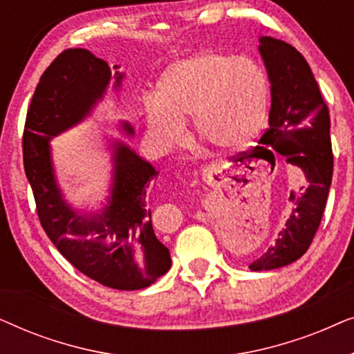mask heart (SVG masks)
<instances>
[{"instance_id": "obj_1", "label": "heart", "mask_w": 354, "mask_h": 354, "mask_svg": "<svg viewBox=\"0 0 354 354\" xmlns=\"http://www.w3.org/2000/svg\"><path fill=\"white\" fill-rule=\"evenodd\" d=\"M269 82L258 62L203 51L174 64L145 101L148 135L162 151L187 140L185 119L222 149H241L259 137L268 118Z\"/></svg>"}]
</instances>
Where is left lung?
Listing matches in <instances>:
<instances>
[{
  "label": "left lung",
  "instance_id": "1",
  "mask_svg": "<svg viewBox=\"0 0 354 354\" xmlns=\"http://www.w3.org/2000/svg\"><path fill=\"white\" fill-rule=\"evenodd\" d=\"M270 84L269 129L259 140L256 159L275 166L274 153L303 172L304 183L290 195L292 211L268 251L250 264L251 270H272L306 253L321 224L330 190L333 156L330 118L311 67L292 45L259 37Z\"/></svg>",
  "mask_w": 354,
  "mask_h": 354
}]
</instances>
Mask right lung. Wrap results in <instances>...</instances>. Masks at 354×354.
Here are the masks:
<instances>
[{
  "label": "right lung",
  "instance_id": "obj_1",
  "mask_svg": "<svg viewBox=\"0 0 354 354\" xmlns=\"http://www.w3.org/2000/svg\"><path fill=\"white\" fill-rule=\"evenodd\" d=\"M114 71L84 48L66 50L51 62L27 113L24 167L38 217L57 251L86 277L130 292L149 287L171 268V254L154 235L148 207V187L158 172L129 145L135 135L132 124L119 120V137L104 135L111 178L100 207L67 201L51 149L53 138L95 113L109 84L119 93L125 72L119 66Z\"/></svg>",
  "mask_w": 354,
  "mask_h": 354
}]
</instances>
